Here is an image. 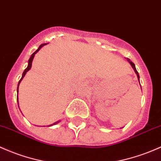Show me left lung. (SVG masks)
<instances>
[{"label": "left lung", "mask_w": 161, "mask_h": 161, "mask_svg": "<svg viewBox=\"0 0 161 161\" xmlns=\"http://www.w3.org/2000/svg\"><path fill=\"white\" fill-rule=\"evenodd\" d=\"M127 60H128V62H129L130 63V64L131 65V66H132V68L134 69V70H135V73L137 74V79H138V80H139V78H140V76H139V74H138V72H137V69H136V68H135V65L134 64V63H132L131 61H130V59H128V58H127Z\"/></svg>", "instance_id": "obj_1"}]
</instances>
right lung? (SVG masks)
Wrapping results in <instances>:
<instances>
[{"label": "right lung", "instance_id": "1", "mask_svg": "<svg viewBox=\"0 0 161 161\" xmlns=\"http://www.w3.org/2000/svg\"><path fill=\"white\" fill-rule=\"evenodd\" d=\"M45 45H47V44L46 43H43V44H41V45L40 46V47H39V48L36 49V51H35L34 53H33V54L31 55V58H30L29 59V60H28V66H27V67H26V68L25 69V70H24V72H23V75H22V77H21V79H20V81H19V82H18V86H17V92H18V87H19V85H20V82H21V80H22L23 79V78L24 77V75H26V72H27L28 71H29L30 69H31V66H32V62H33V57H34V56H35V54L36 53L38 52L39 50H40V49H41V47H43V46H45ZM17 99H18V98H17ZM59 122V121H56V122H55V123H53V125H49V126H52V125H56V124H58Z\"/></svg>", "mask_w": 161, "mask_h": 161}]
</instances>
